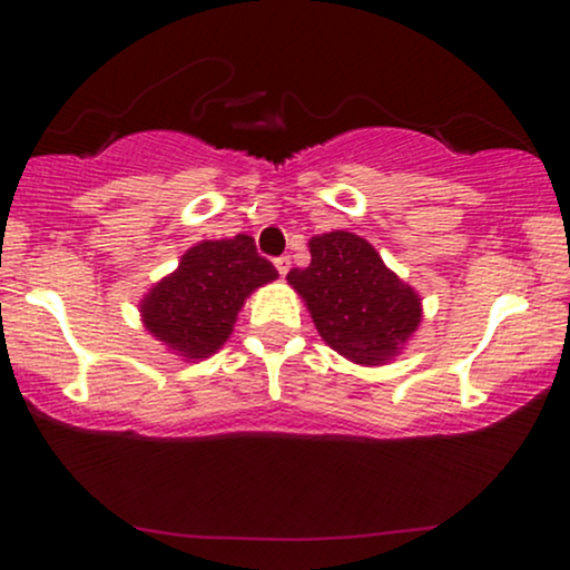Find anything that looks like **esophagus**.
<instances>
[{"mask_svg":"<svg viewBox=\"0 0 570 570\" xmlns=\"http://www.w3.org/2000/svg\"><path fill=\"white\" fill-rule=\"evenodd\" d=\"M275 267H277V272L279 275H287V272H291V256H277L275 259Z\"/></svg>","mask_w":570,"mask_h":570,"instance_id":"obj_1","label":"esophagus"}]
</instances>
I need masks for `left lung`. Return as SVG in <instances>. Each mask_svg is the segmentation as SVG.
<instances>
[{
	"label": "left lung",
	"instance_id": "left-lung-1",
	"mask_svg": "<svg viewBox=\"0 0 570 570\" xmlns=\"http://www.w3.org/2000/svg\"><path fill=\"white\" fill-rule=\"evenodd\" d=\"M308 248L311 264L287 272V283L306 301L326 345L361 365L400 355L423 318L420 295L355 233H322Z\"/></svg>",
	"mask_w": 570,
	"mask_h": 570
}]
</instances>
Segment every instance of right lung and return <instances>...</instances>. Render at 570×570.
<instances>
[{
  "instance_id": "obj_1",
  "label": "right lung",
  "mask_w": 570,
  "mask_h": 570,
  "mask_svg": "<svg viewBox=\"0 0 570 570\" xmlns=\"http://www.w3.org/2000/svg\"><path fill=\"white\" fill-rule=\"evenodd\" d=\"M272 279L277 269L256 254L252 236L202 240L181 256L176 272L150 287L139 314L168 350L199 361L228 342L240 306Z\"/></svg>"
}]
</instances>
